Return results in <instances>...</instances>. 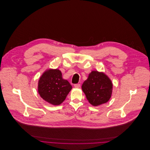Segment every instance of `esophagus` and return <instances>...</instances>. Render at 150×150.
I'll list each match as a JSON object with an SVG mask.
<instances>
[{"label": "esophagus", "instance_id": "esophagus-1", "mask_svg": "<svg viewBox=\"0 0 150 150\" xmlns=\"http://www.w3.org/2000/svg\"><path fill=\"white\" fill-rule=\"evenodd\" d=\"M74 87L76 88H79L80 87V84H76L74 85Z\"/></svg>", "mask_w": 150, "mask_h": 150}]
</instances>
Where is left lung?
Segmentation results:
<instances>
[{
	"instance_id": "obj_1",
	"label": "left lung",
	"mask_w": 150,
	"mask_h": 150,
	"mask_svg": "<svg viewBox=\"0 0 150 150\" xmlns=\"http://www.w3.org/2000/svg\"><path fill=\"white\" fill-rule=\"evenodd\" d=\"M86 98L93 106L106 103L111 98L113 84L103 72L92 71L81 86Z\"/></svg>"
}]
</instances>
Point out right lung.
I'll list each match as a JSON object with an SVG mask.
<instances>
[{
  "label": "right lung",
  "mask_w": 150,
  "mask_h": 150,
  "mask_svg": "<svg viewBox=\"0 0 150 150\" xmlns=\"http://www.w3.org/2000/svg\"><path fill=\"white\" fill-rule=\"evenodd\" d=\"M71 89V85L62 78V72L58 69L45 70L38 81V91L40 96L54 106L61 105Z\"/></svg>",
  "instance_id": "1"
}]
</instances>
